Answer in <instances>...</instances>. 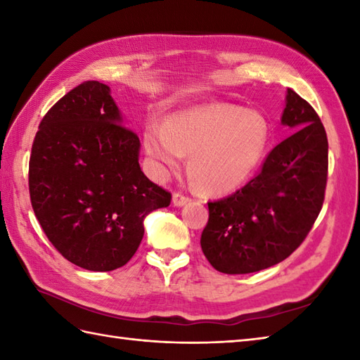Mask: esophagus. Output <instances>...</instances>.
<instances>
[{
  "label": "esophagus",
  "mask_w": 360,
  "mask_h": 360,
  "mask_svg": "<svg viewBox=\"0 0 360 360\" xmlns=\"http://www.w3.org/2000/svg\"><path fill=\"white\" fill-rule=\"evenodd\" d=\"M172 202L174 207H182V205H187L190 202V198L184 196L182 193H174L172 198Z\"/></svg>",
  "instance_id": "1"
}]
</instances>
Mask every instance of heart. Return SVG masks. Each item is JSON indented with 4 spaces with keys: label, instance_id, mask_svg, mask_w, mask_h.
I'll return each instance as SVG.
<instances>
[{
    "label": "heart",
    "instance_id": "obj_1",
    "mask_svg": "<svg viewBox=\"0 0 360 360\" xmlns=\"http://www.w3.org/2000/svg\"><path fill=\"white\" fill-rule=\"evenodd\" d=\"M269 127L257 112L212 105L176 112L143 131V148L159 173L178 170L190 156L188 174L198 190L229 195L262 164Z\"/></svg>",
    "mask_w": 360,
    "mask_h": 360
}]
</instances>
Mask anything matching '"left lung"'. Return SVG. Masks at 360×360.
<instances>
[{
  "label": "left lung",
  "instance_id": "1",
  "mask_svg": "<svg viewBox=\"0 0 360 360\" xmlns=\"http://www.w3.org/2000/svg\"><path fill=\"white\" fill-rule=\"evenodd\" d=\"M281 125L292 129L238 192L209 202L201 248L217 271L238 275L267 269L307 238L322 209L328 139L312 106L286 91Z\"/></svg>",
  "mask_w": 360,
  "mask_h": 360
}]
</instances>
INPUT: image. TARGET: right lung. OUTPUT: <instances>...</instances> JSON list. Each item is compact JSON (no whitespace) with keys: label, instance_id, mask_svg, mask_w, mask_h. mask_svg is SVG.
<instances>
[{"label":"right lung","instance_id":"1","mask_svg":"<svg viewBox=\"0 0 360 360\" xmlns=\"http://www.w3.org/2000/svg\"><path fill=\"white\" fill-rule=\"evenodd\" d=\"M111 88L85 82L43 117L29 160V193L46 236L68 262L108 272L127 264L143 219L172 195L139 165L141 142Z\"/></svg>","mask_w":360,"mask_h":360}]
</instances>
